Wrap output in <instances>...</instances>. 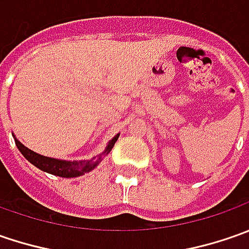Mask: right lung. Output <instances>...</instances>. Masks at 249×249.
Instances as JSON below:
<instances>
[{
  "mask_svg": "<svg viewBox=\"0 0 249 249\" xmlns=\"http://www.w3.org/2000/svg\"><path fill=\"white\" fill-rule=\"evenodd\" d=\"M15 139V144L18 149L20 151V154L23 155L24 158L27 159L32 165L36 167H38L40 170L47 172L50 175L53 176L65 177V178H71V177H79L86 175L91 172L92 169L98 166L101 160L104 159L105 155H108L115 142L119 139V134H116L113 139L110 140L109 142L107 144V147L104 149V152L100 154L98 157H94V158L87 159V160H65V159H56V158H50V157H44L40 155L37 152H34L30 148H27L26 145H23L19 140L15 137V134H12Z\"/></svg>",
  "mask_w": 249,
  "mask_h": 249,
  "instance_id": "1",
  "label": "right lung"
}]
</instances>
